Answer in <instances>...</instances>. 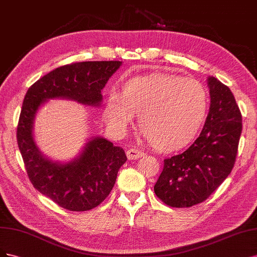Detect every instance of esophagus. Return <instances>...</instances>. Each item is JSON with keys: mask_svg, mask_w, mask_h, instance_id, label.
Segmentation results:
<instances>
[{"mask_svg": "<svg viewBox=\"0 0 257 257\" xmlns=\"http://www.w3.org/2000/svg\"><path fill=\"white\" fill-rule=\"evenodd\" d=\"M126 155H127V158L129 160H136V159H139L140 157H142L144 155V153L138 150V148H130V150L127 151Z\"/></svg>", "mask_w": 257, "mask_h": 257, "instance_id": "34e87169", "label": "esophagus"}]
</instances>
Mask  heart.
<instances>
[{"mask_svg": "<svg viewBox=\"0 0 257 257\" xmlns=\"http://www.w3.org/2000/svg\"><path fill=\"white\" fill-rule=\"evenodd\" d=\"M208 98L202 83L175 74L153 73L123 80L119 93L107 95L103 120L123 134L138 113L141 135L156 150L176 152L188 146L205 120Z\"/></svg>", "mask_w": 257, "mask_h": 257, "instance_id": "obj_1", "label": "heart"}]
</instances>
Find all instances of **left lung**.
I'll return each mask as SVG.
<instances>
[{
  "label": "left lung",
  "mask_w": 257,
  "mask_h": 257,
  "mask_svg": "<svg viewBox=\"0 0 257 257\" xmlns=\"http://www.w3.org/2000/svg\"><path fill=\"white\" fill-rule=\"evenodd\" d=\"M210 106L203 130L183 154L164 160L154 187L160 200L171 207H191L207 200L233 169L242 118L230 89L208 77Z\"/></svg>",
  "instance_id": "8db88e82"
}]
</instances>
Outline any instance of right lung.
<instances>
[{
  "label": "right lung",
  "mask_w": 257,
  "mask_h": 257,
  "mask_svg": "<svg viewBox=\"0 0 257 257\" xmlns=\"http://www.w3.org/2000/svg\"><path fill=\"white\" fill-rule=\"evenodd\" d=\"M122 63L81 62L65 65L40 78L26 94L17 128V141L28 176L38 191L70 211H85L110 194L125 152L102 137L87 139L80 154L67 162L45 156L34 139L39 109L50 99H69L100 106L101 90Z\"/></svg>",
  "instance_id": "right-lung-1"
}]
</instances>
